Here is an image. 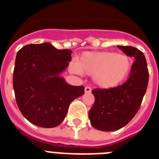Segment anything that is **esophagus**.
<instances>
[{
	"label": "esophagus",
	"mask_w": 159,
	"mask_h": 159,
	"mask_svg": "<svg viewBox=\"0 0 159 159\" xmlns=\"http://www.w3.org/2000/svg\"><path fill=\"white\" fill-rule=\"evenodd\" d=\"M92 92V88L90 87H85V92L86 93H90V92Z\"/></svg>",
	"instance_id": "34e87169"
}]
</instances>
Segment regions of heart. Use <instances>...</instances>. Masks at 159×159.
<instances>
[{"label":"heart","instance_id":"heart-1","mask_svg":"<svg viewBox=\"0 0 159 159\" xmlns=\"http://www.w3.org/2000/svg\"><path fill=\"white\" fill-rule=\"evenodd\" d=\"M132 62L125 54L114 52H85L71 64L76 73L92 75L97 86L103 89L118 87L130 72Z\"/></svg>","mask_w":159,"mask_h":159}]
</instances>
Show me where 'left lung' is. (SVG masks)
<instances>
[{"label":"left lung","instance_id":"1","mask_svg":"<svg viewBox=\"0 0 159 159\" xmlns=\"http://www.w3.org/2000/svg\"><path fill=\"white\" fill-rule=\"evenodd\" d=\"M134 58L129 77L123 85L111 89H95V102L89 111L92 125L102 131H115L125 126L140 107L148 82L145 57L138 48L117 46Z\"/></svg>","mask_w":159,"mask_h":159}]
</instances>
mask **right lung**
I'll return each instance as SVG.
<instances>
[{"label":"right lung","instance_id":"add662e5","mask_svg":"<svg viewBox=\"0 0 159 159\" xmlns=\"http://www.w3.org/2000/svg\"><path fill=\"white\" fill-rule=\"evenodd\" d=\"M72 51L49 43L29 44L17 53L13 87L17 106L30 123L53 128L67 116L70 103L84 94V87L67 84L60 76Z\"/></svg>","mask_w":159,"mask_h":159}]
</instances>
